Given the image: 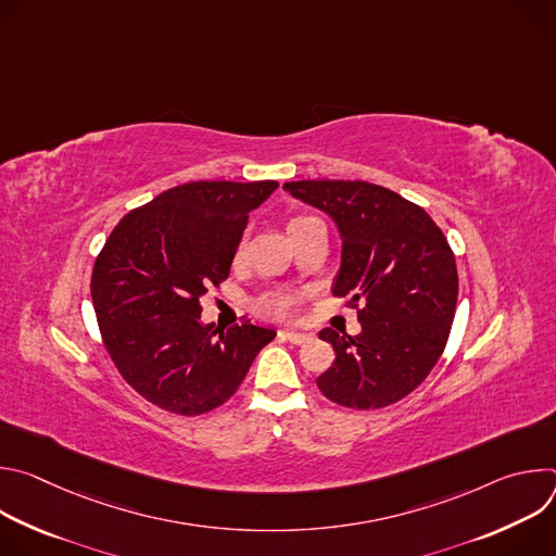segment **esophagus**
Returning <instances> with one entry per match:
<instances>
[{
	"instance_id": "1",
	"label": "esophagus",
	"mask_w": 556,
	"mask_h": 556,
	"mask_svg": "<svg viewBox=\"0 0 556 556\" xmlns=\"http://www.w3.org/2000/svg\"><path fill=\"white\" fill-rule=\"evenodd\" d=\"M279 337H283L286 341H290L294 345H301V343L309 341V334H303V332H288V330H283V332H279Z\"/></svg>"
}]
</instances>
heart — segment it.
I'll return each instance as SVG.
<instances>
[{"label":"heart","mask_w":556,"mask_h":556,"mask_svg":"<svg viewBox=\"0 0 556 556\" xmlns=\"http://www.w3.org/2000/svg\"><path fill=\"white\" fill-rule=\"evenodd\" d=\"M309 219L312 217H296L288 224V230H294L296 226H301ZM242 251H244V244H240V249H237V257L242 255ZM299 301H301V292H296V290H268L255 301V307H257V312L273 316V319H290V316L299 307Z\"/></svg>","instance_id":"obj_1"}]
</instances>
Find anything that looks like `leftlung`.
<instances>
[{"label":"left lung","mask_w":556,"mask_h":556,"mask_svg":"<svg viewBox=\"0 0 556 556\" xmlns=\"http://www.w3.org/2000/svg\"><path fill=\"white\" fill-rule=\"evenodd\" d=\"M283 189L328 213L343 249L334 296L358 309L361 334L319 332L337 358L316 378L350 409H382L412 393L444 352L457 303L453 251L429 213L363 180H299Z\"/></svg>","instance_id":"obj_1"}]
</instances>
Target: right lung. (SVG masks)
<instances>
[{
    "label": "right lung",
    "instance_id": "right-lung-1",
    "mask_svg": "<svg viewBox=\"0 0 556 556\" xmlns=\"http://www.w3.org/2000/svg\"><path fill=\"white\" fill-rule=\"evenodd\" d=\"M279 182H189L129 211L92 270V301L105 350L151 405L200 416L242 384L275 330H215L200 299L228 273L249 213Z\"/></svg>",
    "mask_w": 556,
    "mask_h": 556
}]
</instances>
